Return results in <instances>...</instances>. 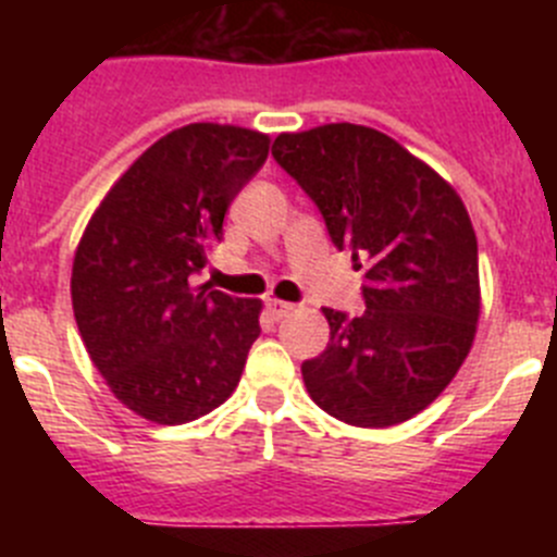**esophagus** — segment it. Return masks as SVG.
I'll use <instances>...</instances> for the list:
<instances>
[{
  "instance_id": "esophagus-1",
  "label": "esophagus",
  "mask_w": 557,
  "mask_h": 557,
  "mask_svg": "<svg viewBox=\"0 0 557 557\" xmlns=\"http://www.w3.org/2000/svg\"><path fill=\"white\" fill-rule=\"evenodd\" d=\"M268 309H270V314H273V318H287L289 312H293V304H287V301H278V298H270L268 301Z\"/></svg>"
}]
</instances>
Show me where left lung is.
<instances>
[{
	"label": "left lung",
	"mask_w": 557,
	"mask_h": 557,
	"mask_svg": "<svg viewBox=\"0 0 557 557\" xmlns=\"http://www.w3.org/2000/svg\"><path fill=\"white\" fill-rule=\"evenodd\" d=\"M273 159L354 268H368L366 312L323 309L332 337L301 366L304 385L337 421L401 424L446 391L474 343L482 298L469 211L430 164L366 125L278 133Z\"/></svg>",
	"instance_id": "left-lung-1"
}]
</instances>
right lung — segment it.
Masks as SVG:
<instances>
[{
  "mask_svg": "<svg viewBox=\"0 0 557 557\" xmlns=\"http://www.w3.org/2000/svg\"><path fill=\"white\" fill-rule=\"evenodd\" d=\"M270 136L195 122L166 133L108 189L72 262L83 346L127 410L186 424L239 385L259 298L191 284L223 239L231 200L268 161Z\"/></svg>",
  "mask_w": 557,
  "mask_h": 557,
  "instance_id": "1",
  "label": "right lung"
}]
</instances>
